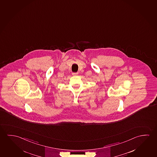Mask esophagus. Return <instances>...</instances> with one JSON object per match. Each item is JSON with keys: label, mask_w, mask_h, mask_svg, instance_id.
Here are the masks:
<instances>
[{"label": "esophagus", "mask_w": 157, "mask_h": 157, "mask_svg": "<svg viewBox=\"0 0 157 157\" xmlns=\"http://www.w3.org/2000/svg\"><path fill=\"white\" fill-rule=\"evenodd\" d=\"M78 75V73H72V75L73 76H75Z\"/></svg>", "instance_id": "esophagus-1"}]
</instances>
